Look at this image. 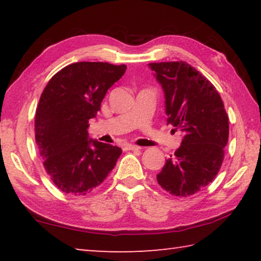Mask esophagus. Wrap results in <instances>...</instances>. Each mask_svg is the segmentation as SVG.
I'll return each mask as SVG.
<instances>
[{"label":"esophagus","instance_id":"esophagus-1","mask_svg":"<svg viewBox=\"0 0 261 261\" xmlns=\"http://www.w3.org/2000/svg\"><path fill=\"white\" fill-rule=\"evenodd\" d=\"M124 149H129V151H137V149H140L139 146H137V145H132V144H126L124 146Z\"/></svg>","mask_w":261,"mask_h":261}]
</instances>
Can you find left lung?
<instances>
[{"mask_svg": "<svg viewBox=\"0 0 261 261\" xmlns=\"http://www.w3.org/2000/svg\"><path fill=\"white\" fill-rule=\"evenodd\" d=\"M165 95L167 124L182 132V143L156 175L176 197H189L219 173L228 143L229 121L221 96L208 79L187 62L149 63Z\"/></svg>", "mask_w": 261, "mask_h": 261, "instance_id": "1", "label": "left lung"}]
</instances>
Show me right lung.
I'll return each mask as SVG.
<instances>
[{
  "label": "right lung",
  "instance_id": "right-lung-1",
  "mask_svg": "<svg viewBox=\"0 0 261 261\" xmlns=\"http://www.w3.org/2000/svg\"><path fill=\"white\" fill-rule=\"evenodd\" d=\"M126 65L77 62L57 72L43 90L34 120L35 141L54 184L70 196H85L103 182L122 149L88 137V120Z\"/></svg>",
  "mask_w": 261,
  "mask_h": 261
}]
</instances>
